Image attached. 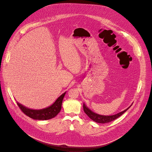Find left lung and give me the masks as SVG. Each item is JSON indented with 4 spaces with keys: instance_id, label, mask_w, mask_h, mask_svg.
I'll use <instances>...</instances> for the list:
<instances>
[{
    "instance_id": "obj_1",
    "label": "left lung",
    "mask_w": 152,
    "mask_h": 152,
    "mask_svg": "<svg viewBox=\"0 0 152 152\" xmlns=\"http://www.w3.org/2000/svg\"><path fill=\"white\" fill-rule=\"evenodd\" d=\"M132 104L129 107H128L126 110H124V111L121 112L117 114H115L113 115H110V116L101 115H99V114H97V113L93 112L86 105L85 103H84V104H83V108H84V112L91 120H93V121H94L96 122H98V123L105 124V123H108V122H110L111 121H113V120H115V119H117L118 118H119V116H121L122 114H124L127 111V110L132 105Z\"/></svg>"
}]
</instances>
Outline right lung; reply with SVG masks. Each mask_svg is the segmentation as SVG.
I'll use <instances>...</instances> for the list:
<instances>
[{"label":"right lung","mask_w":152,"mask_h":152,"mask_svg":"<svg viewBox=\"0 0 152 152\" xmlns=\"http://www.w3.org/2000/svg\"><path fill=\"white\" fill-rule=\"evenodd\" d=\"M66 92L62 94L50 106L40 110L31 109L17 102L22 111L30 118L36 120H48L54 118L61 111L62 101Z\"/></svg>","instance_id":"obj_1"}]
</instances>
